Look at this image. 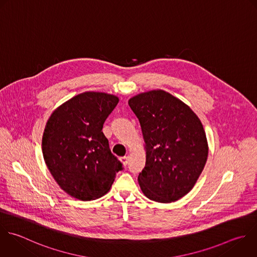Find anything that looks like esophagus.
<instances>
[{
    "mask_svg": "<svg viewBox=\"0 0 257 257\" xmlns=\"http://www.w3.org/2000/svg\"><path fill=\"white\" fill-rule=\"evenodd\" d=\"M119 160H120V162L122 163V165H123V166H126V165H127V163H128V157H126V156L121 157Z\"/></svg>",
    "mask_w": 257,
    "mask_h": 257,
    "instance_id": "esophagus-1",
    "label": "esophagus"
}]
</instances>
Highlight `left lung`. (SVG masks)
<instances>
[{
	"label": "left lung",
	"mask_w": 257,
	"mask_h": 257,
	"mask_svg": "<svg viewBox=\"0 0 257 257\" xmlns=\"http://www.w3.org/2000/svg\"><path fill=\"white\" fill-rule=\"evenodd\" d=\"M140 120L146 166L139 175L144 195L159 203L175 202L195 186L208 158V143L197 114L161 89L128 100Z\"/></svg>",
	"instance_id": "left-lung-1"
}]
</instances>
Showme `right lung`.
Returning a JSON list of instances; mask_svg holds the SVG:
<instances>
[{"instance_id":"obj_1","label":"right lung","mask_w":257,"mask_h":257,"mask_svg":"<svg viewBox=\"0 0 257 257\" xmlns=\"http://www.w3.org/2000/svg\"><path fill=\"white\" fill-rule=\"evenodd\" d=\"M118 100L113 94L86 91L58 106L47 120L44 161L59 187L75 199L102 197L122 169L102 133Z\"/></svg>"}]
</instances>
